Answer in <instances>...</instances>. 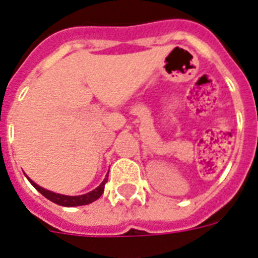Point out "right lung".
<instances>
[{
  "instance_id": "obj_1",
  "label": "right lung",
  "mask_w": 258,
  "mask_h": 258,
  "mask_svg": "<svg viewBox=\"0 0 258 258\" xmlns=\"http://www.w3.org/2000/svg\"><path fill=\"white\" fill-rule=\"evenodd\" d=\"M28 180L31 182V184L42 195V196H45L48 200L53 201V203L58 204V205H62V207H80V205H87V204H91L93 201H96L97 199H100L102 194H104L105 189V183L107 182V175L106 178L104 179V182L101 184L98 185L96 189L93 191L88 192L86 195H82V196H64V195H59V194H54V192H50L48 189H44L40 185L36 184L35 182H32L30 178Z\"/></svg>"
}]
</instances>
